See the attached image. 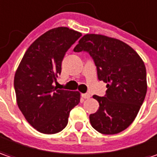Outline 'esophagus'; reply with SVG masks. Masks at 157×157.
I'll use <instances>...</instances> for the list:
<instances>
[{
	"instance_id": "obj_1",
	"label": "esophagus",
	"mask_w": 157,
	"mask_h": 157,
	"mask_svg": "<svg viewBox=\"0 0 157 157\" xmlns=\"http://www.w3.org/2000/svg\"><path fill=\"white\" fill-rule=\"evenodd\" d=\"M82 97L84 99H89L90 98V95L89 94H82Z\"/></svg>"
}]
</instances>
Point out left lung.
<instances>
[{"label":"left lung","mask_w":157,"mask_h":157,"mask_svg":"<svg viewBox=\"0 0 157 157\" xmlns=\"http://www.w3.org/2000/svg\"><path fill=\"white\" fill-rule=\"evenodd\" d=\"M86 51L95 62L106 95H94L99 109L89 116L92 127L105 135L126 129L137 116L147 93L146 68L142 58L125 42L105 35L87 34L74 48Z\"/></svg>","instance_id":"8db88e82"}]
</instances>
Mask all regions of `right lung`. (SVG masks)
Returning a JSON list of instances; mask_svg holds the SVG:
<instances>
[{
	"instance_id": "add662e5",
	"label": "right lung",
	"mask_w": 157,
	"mask_h": 157,
	"mask_svg": "<svg viewBox=\"0 0 157 157\" xmlns=\"http://www.w3.org/2000/svg\"><path fill=\"white\" fill-rule=\"evenodd\" d=\"M82 35L59 27L47 31L27 49L14 75L20 110L30 125L43 134H56L67 126L69 112L80 102L78 91L58 89L54 82L62 72L66 52Z\"/></svg>"
}]
</instances>
